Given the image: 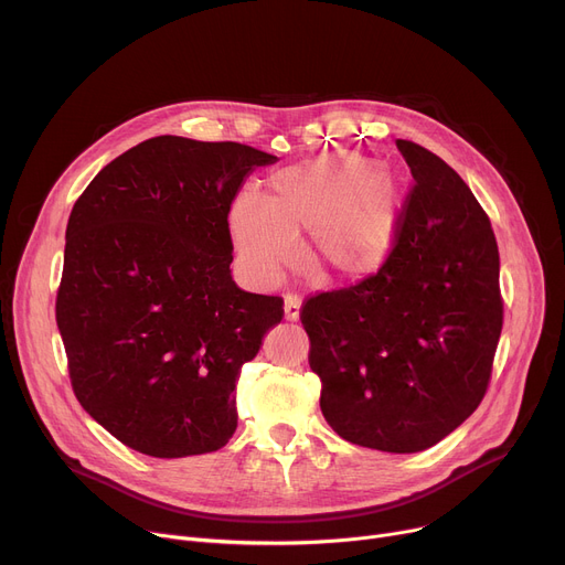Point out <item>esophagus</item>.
<instances>
[{"label": "esophagus", "instance_id": "1", "mask_svg": "<svg viewBox=\"0 0 565 565\" xmlns=\"http://www.w3.org/2000/svg\"><path fill=\"white\" fill-rule=\"evenodd\" d=\"M300 309H302V300L298 298V295H286V300H284V318L288 322L300 320Z\"/></svg>", "mask_w": 565, "mask_h": 565}]
</instances>
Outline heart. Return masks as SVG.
I'll use <instances>...</instances> for the list:
<instances>
[{
  "label": "heart",
  "instance_id": "1",
  "mask_svg": "<svg viewBox=\"0 0 565 565\" xmlns=\"http://www.w3.org/2000/svg\"><path fill=\"white\" fill-rule=\"evenodd\" d=\"M407 199L405 178L358 153H328L277 169L263 199L243 192L228 205V233L245 270L273 284L309 233L307 260L324 281L377 273L396 247Z\"/></svg>",
  "mask_w": 565,
  "mask_h": 565
}]
</instances>
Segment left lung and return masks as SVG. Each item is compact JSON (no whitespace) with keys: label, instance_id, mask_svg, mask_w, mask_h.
<instances>
[{"label":"left lung","instance_id":"8db88e82","mask_svg":"<svg viewBox=\"0 0 565 565\" xmlns=\"http://www.w3.org/2000/svg\"><path fill=\"white\" fill-rule=\"evenodd\" d=\"M414 190L380 270L320 292L300 311L322 417L343 439L417 454L454 433L486 396L501 334L499 249L462 178L398 139Z\"/></svg>","mask_w":565,"mask_h":565}]
</instances>
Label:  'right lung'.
<instances>
[{"label": "right lung", "mask_w": 565, "mask_h": 565, "mask_svg": "<svg viewBox=\"0 0 565 565\" xmlns=\"http://www.w3.org/2000/svg\"><path fill=\"white\" fill-rule=\"evenodd\" d=\"M277 158L235 141L162 135L111 160L66 226L56 324L79 405L153 458L222 449L235 382L284 300L231 277L228 205Z\"/></svg>", "instance_id": "right-lung-1"}]
</instances>
